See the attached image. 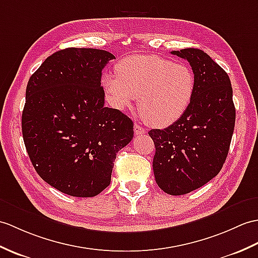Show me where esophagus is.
<instances>
[{"label":"esophagus","mask_w":258,"mask_h":258,"mask_svg":"<svg viewBox=\"0 0 258 258\" xmlns=\"http://www.w3.org/2000/svg\"><path fill=\"white\" fill-rule=\"evenodd\" d=\"M134 133H135V135H143L146 133V131H145V128H143L141 125L135 124L134 125Z\"/></svg>","instance_id":"esophagus-1"}]
</instances>
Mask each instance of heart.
I'll return each mask as SVG.
<instances>
[{
    "label": "heart",
    "mask_w": 258,
    "mask_h": 258,
    "mask_svg": "<svg viewBox=\"0 0 258 258\" xmlns=\"http://www.w3.org/2000/svg\"><path fill=\"white\" fill-rule=\"evenodd\" d=\"M116 74L102 81L107 100L115 109L127 110L139 97L141 116L155 127L181 118L196 93L194 71L157 55L124 58L116 64Z\"/></svg>",
    "instance_id": "1"
}]
</instances>
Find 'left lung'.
I'll list each match as a JSON object with an SVG mask.
<instances>
[{
    "label": "left lung",
    "mask_w": 258,
    "mask_h": 258,
    "mask_svg": "<svg viewBox=\"0 0 258 258\" xmlns=\"http://www.w3.org/2000/svg\"><path fill=\"white\" fill-rule=\"evenodd\" d=\"M187 59L196 77V93L181 118L164 130H151L153 169L158 187L171 196L189 194L218 175L226 159L235 125L230 78L197 48L171 51Z\"/></svg>",
    "instance_id": "left-lung-1"
}]
</instances>
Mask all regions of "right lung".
<instances>
[{"instance_id":"1","label":"right lung","mask_w":258,"mask_h":258,"mask_svg":"<svg viewBox=\"0 0 258 258\" xmlns=\"http://www.w3.org/2000/svg\"><path fill=\"white\" fill-rule=\"evenodd\" d=\"M115 57L66 48L29 78L22 132L35 170L66 195L89 198L111 182L116 153L134 136L132 119L104 106L102 69Z\"/></svg>"}]
</instances>
